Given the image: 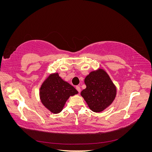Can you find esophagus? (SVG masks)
I'll list each match as a JSON object with an SVG mask.
<instances>
[{"instance_id": "34e87169", "label": "esophagus", "mask_w": 152, "mask_h": 152, "mask_svg": "<svg viewBox=\"0 0 152 152\" xmlns=\"http://www.w3.org/2000/svg\"><path fill=\"white\" fill-rule=\"evenodd\" d=\"M76 89L77 90V91L78 92H79V93H80V91H81V89H80V87H79V86H76Z\"/></svg>"}]
</instances>
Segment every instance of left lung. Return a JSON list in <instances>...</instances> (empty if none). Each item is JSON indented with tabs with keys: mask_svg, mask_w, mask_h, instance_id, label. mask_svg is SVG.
<instances>
[{
	"mask_svg": "<svg viewBox=\"0 0 152 152\" xmlns=\"http://www.w3.org/2000/svg\"><path fill=\"white\" fill-rule=\"evenodd\" d=\"M84 82L86 88L80 94L92 111L102 112L113 102L116 87L103 69L91 72L85 78Z\"/></svg>",
	"mask_w": 152,
	"mask_h": 152,
	"instance_id": "8db88e82",
	"label": "left lung"
}]
</instances>
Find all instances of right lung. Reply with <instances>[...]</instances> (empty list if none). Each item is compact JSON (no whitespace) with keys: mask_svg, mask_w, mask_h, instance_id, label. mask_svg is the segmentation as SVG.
Here are the masks:
<instances>
[{"mask_svg":"<svg viewBox=\"0 0 152 152\" xmlns=\"http://www.w3.org/2000/svg\"><path fill=\"white\" fill-rule=\"evenodd\" d=\"M77 93L74 87L56 73L50 74L41 86L40 98L45 107L53 113H58L61 112L69 97Z\"/></svg>","mask_w":152,"mask_h":152,"instance_id":"add662e5","label":"right lung"}]
</instances>
